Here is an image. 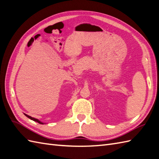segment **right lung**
<instances>
[{
	"label": "right lung",
	"mask_w": 159,
	"mask_h": 159,
	"mask_svg": "<svg viewBox=\"0 0 159 159\" xmlns=\"http://www.w3.org/2000/svg\"><path fill=\"white\" fill-rule=\"evenodd\" d=\"M24 115L26 116V117H28L29 119H32V120H33V121H36V122H38V123H40V124H44L42 122H41L40 121H39V120L38 119H35V118H34V117H31V116H29V115H26V114H25L24 113Z\"/></svg>",
	"instance_id": "obj_1"
}]
</instances>
